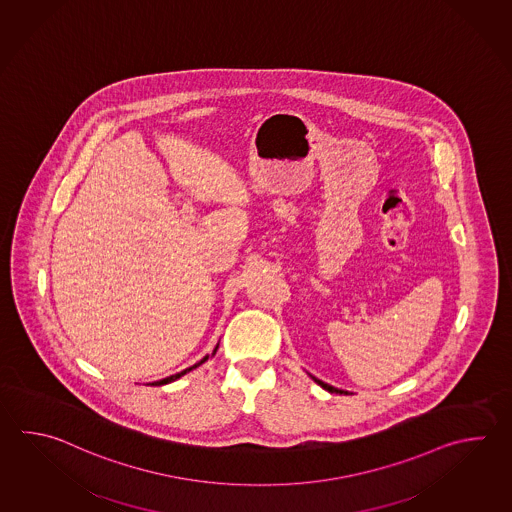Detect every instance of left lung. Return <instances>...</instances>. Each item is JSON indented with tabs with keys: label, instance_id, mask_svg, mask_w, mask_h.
Listing matches in <instances>:
<instances>
[{
	"label": "left lung",
	"instance_id": "obj_1",
	"mask_svg": "<svg viewBox=\"0 0 512 512\" xmlns=\"http://www.w3.org/2000/svg\"><path fill=\"white\" fill-rule=\"evenodd\" d=\"M313 381H315L317 385L323 386L324 390L332 392V394H348V392H345V390H339V388H334V386L326 385V383H323V381H321V379H317V377H313Z\"/></svg>",
	"mask_w": 512,
	"mask_h": 512
}]
</instances>
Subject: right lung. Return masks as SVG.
<instances>
[{
	"label": "right lung",
	"instance_id": "add662e5",
	"mask_svg": "<svg viewBox=\"0 0 512 512\" xmlns=\"http://www.w3.org/2000/svg\"><path fill=\"white\" fill-rule=\"evenodd\" d=\"M209 355H206L204 359H200L199 363L197 365L189 366V368H186V370H182V372H178V374H175V376H169L166 377V379H160V381H155V383H151V385H167V383H171V381H175V379H178V377L184 376V374H188V372H191L193 368H197V366L202 365V363H206L208 361Z\"/></svg>",
	"mask_w": 512,
	"mask_h": 512
}]
</instances>
